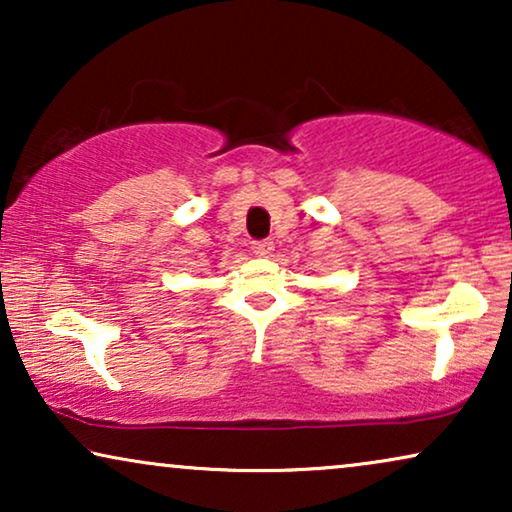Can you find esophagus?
<instances>
[{
	"instance_id": "1",
	"label": "esophagus",
	"mask_w": 512,
	"mask_h": 512,
	"mask_svg": "<svg viewBox=\"0 0 512 512\" xmlns=\"http://www.w3.org/2000/svg\"><path fill=\"white\" fill-rule=\"evenodd\" d=\"M251 249H254V254L258 256H268L272 251V240H254L251 242Z\"/></svg>"
}]
</instances>
